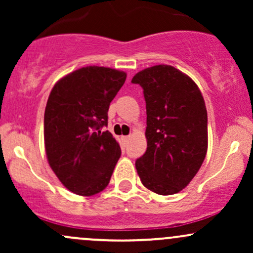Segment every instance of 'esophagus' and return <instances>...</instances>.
<instances>
[{
	"label": "esophagus",
	"instance_id": "1",
	"mask_svg": "<svg viewBox=\"0 0 253 253\" xmlns=\"http://www.w3.org/2000/svg\"><path fill=\"white\" fill-rule=\"evenodd\" d=\"M123 139L125 141H128L129 140V136H123Z\"/></svg>",
	"mask_w": 253,
	"mask_h": 253
}]
</instances>
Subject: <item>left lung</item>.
Returning <instances> with one entry per match:
<instances>
[{"mask_svg":"<svg viewBox=\"0 0 253 253\" xmlns=\"http://www.w3.org/2000/svg\"><path fill=\"white\" fill-rule=\"evenodd\" d=\"M144 90L147 149L135 161L140 181L153 193L172 195L189 184L208 146L207 109L199 86L171 65L138 72Z\"/></svg>","mask_w":253,"mask_h":253,"instance_id":"obj_1","label":"left lung"}]
</instances>
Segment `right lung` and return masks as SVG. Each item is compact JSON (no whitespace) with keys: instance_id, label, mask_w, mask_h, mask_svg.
Here are the masks:
<instances>
[{"instance_id":"1","label":"right lung","mask_w":253,"mask_h":253,"mask_svg":"<svg viewBox=\"0 0 253 253\" xmlns=\"http://www.w3.org/2000/svg\"><path fill=\"white\" fill-rule=\"evenodd\" d=\"M126 72L85 66L54 84L43 117L48 164L64 187L90 196L108 185L121 156L109 130V104L126 81Z\"/></svg>"}]
</instances>
